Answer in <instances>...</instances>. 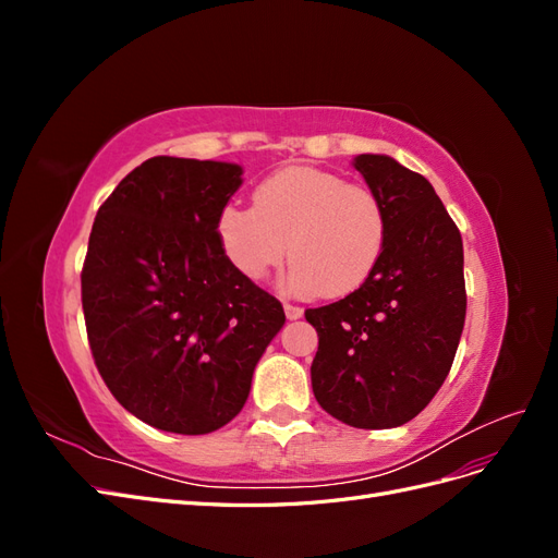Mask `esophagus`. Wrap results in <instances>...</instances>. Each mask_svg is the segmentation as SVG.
I'll use <instances>...</instances> for the list:
<instances>
[{
    "label": "esophagus",
    "mask_w": 558,
    "mask_h": 558,
    "mask_svg": "<svg viewBox=\"0 0 558 558\" xmlns=\"http://www.w3.org/2000/svg\"><path fill=\"white\" fill-rule=\"evenodd\" d=\"M283 312H286V318L295 320V318H300V316H302V312H305V310H302L300 305H291V302H286V305H283Z\"/></svg>",
    "instance_id": "esophagus-1"
}]
</instances>
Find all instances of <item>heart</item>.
Segmentation results:
<instances>
[{
  "instance_id": "obj_1",
  "label": "heart",
  "mask_w": 558,
  "mask_h": 558,
  "mask_svg": "<svg viewBox=\"0 0 558 558\" xmlns=\"http://www.w3.org/2000/svg\"><path fill=\"white\" fill-rule=\"evenodd\" d=\"M216 232L228 260L251 281L291 253L293 293L347 295L375 272L388 223L381 199L365 183L293 165L253 191V207L228 205Z\"/></svg>"
}]
</instances>
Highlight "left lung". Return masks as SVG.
Wrapping results in <instances>:
<instances>
[{"mask_svg":"<svg viewBox=\"0 0 558 558\" xmlns=\"http://www.w3.org/2000/svg\"><path fill=\"white\" fill-rule=\"evenodd\" d=\"M386 211L369 279L305 316L318 332L312 388L353 428L408 424L445 384L465 324L461 232L428 179L388 156L353 160Z\"/></svg>","mask_w":558,"mask_h":558,"instance_id":"8db88e82","label":"left lung"}]
</instances>
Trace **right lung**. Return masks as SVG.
Instances as JSON below:
<instances>
[{
	"instance_id": "1",
	"label": "right lung",
	"mask_w": 558,
	"mask_h": 558,
	"mask_svg": "<svg viewBox=\"0 0 558 558\" xmlns=\"http://www.w3.org/2000/svg\"><path fill=\"white\" fill-rule=\"evenodd\" d=\"M240 185V165L156 156L95 216L81 272L93 359L113 398L158 430L205 435L238 416L286 320L218 240Z\"/></svg>"
}]
</instances>
